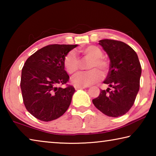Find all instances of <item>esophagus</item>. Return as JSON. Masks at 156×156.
<instances>
[{"label": "esophagus", "mask_w": 156, "mask_h": 156, "mask_svg": "<svg viewBox=\"0 0 156 156\" xmlns=\"http://www.w3.org/2000/svg\"><path fill=\"white\" fill-rule=\"evenodd\" d=\"M74 88L76 89V90H78V89H83V88H85V87H83V86H80V85H78V84H74Z\"/></svg>", "instance_id": "34e87169"}]
</instances>
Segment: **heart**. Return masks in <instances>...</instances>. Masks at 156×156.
I'll return each mask as SVG.
<instances>
[{"instance_id":"b5f03b06","label":"heart","mask_w":156,"mask_h":156,"mask_svg":"<svg viewBox=\"0 0 156 156\" xmlns=\"http://www.w3.org/2000/svg\"><path fill=\"white\" fill-rule=\"evenodd\" d=\"M80 53L85 58L91 59L88 65L89 69H93L78 73L72 78V82L80 86H87L100 80L102 74L98 70L106 74L109 69V62L102 58L103 52L98 47L89 45L81 49ZM65 69L72 74L76 73L80 67V60L73 51H70L66 55L63 61Z\"/></svg>"}]
</instances>
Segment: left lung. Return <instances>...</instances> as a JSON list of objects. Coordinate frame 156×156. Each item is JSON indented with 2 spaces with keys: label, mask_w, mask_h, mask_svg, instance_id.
<instances>
[{
  "label": "left lung",
  "mask_w": 156,
  "mask_h": 156,
  "mask_svg": "<svg viewBox=\"0 0 156 156\" xmlns=\"http://www.w3.org/2000/svg\"><path fill=\"white\" fill-rule=\"evenodd\" d=\"M99 44L110 60L109 73L103 82L109 88L101 90L92 102L106 115L119 117L128 112L135 102L140 89L141 65L136 51L123 42L104 39L99 41Z\"/></svg>",
  "instance_id": "obj_1"
}]
</instances>
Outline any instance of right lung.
Instances as JSON below:
<instances>
[{
  "instance_id": "right-lung-1",
  "label": "right lung",
  "mask_w": 156,
  "mask_h": 156,
  "mask_svg": "<svg viewBox=\"0 0 156 156\" xmlns=\"http://www.w3.org/2000/svg\"><path fill=\"white\" fill-rule=\"evenodd\" d=\"M78 44H50L38 50L26 60L22 69L20 88L26 109L37 119L49 122L65 113L75 92L66 88L69 76L64 58Z\"/></svg>"
}]
</instances>
